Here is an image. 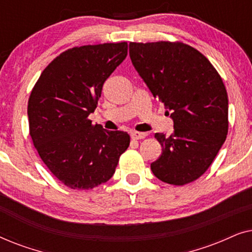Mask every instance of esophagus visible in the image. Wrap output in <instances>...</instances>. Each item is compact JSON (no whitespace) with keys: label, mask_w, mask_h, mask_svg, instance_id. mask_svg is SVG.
Returning <instances> with one entry per match:
<instances>
[{"label":"esophagus","mask_w":252,"mask_h":252,"mask_svg":"<svg viewBox=\"0 0 252 252\" xmlns=\"http://www.w3.org/2000/svg\"><path fill=\"white\" fill-rule=\"evenodd\" d=\"M147 136H148L147 133H141V132L130 133V137H132L133 140H141V139H144V137H147Z\"/></svg>","instance_id":"34e87169"}]
</instances>
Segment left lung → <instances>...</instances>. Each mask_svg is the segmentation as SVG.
Masks as SVG:
<instances>
[{
  "instance_id": "left-lung-1",
  "label": "left lung",
  "mask_w": 252,
  "mask_h": 252,
  "mask_svg": "<svg viewBox=\"0 0 252 252\" xmlns=\"http://www.w3.org/2000/svg\"><path fill=\"white\" fill-rule=\"evenodd\" d=\"M129 56L174 123L170 136L155 134L163 153L151 171L170 185L195 181L228 133V96L221 77L204 55L182 42H130Z\"/></svg>"
}]
</instances>
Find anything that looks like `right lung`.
I'll list each match as a JSON object with an SVG mask.
<instances>
[{"mask_svg":"<svg viewBox=\"0 0 252 252\" xmlns=\"http://www.w3.org/2000/svg\"><path fill=\"white\" fill-rule=\"evenodd\" d=\"M127 42L74 47L41 73L29 98L30 135L41 159L71 189H93L115 173L129 135L93 125L102 87L127 56Z\"/></svg>","mask_w":252,"mask_h":252,"instance_id":"obj_1","label":"right lung"}]
</instances>
